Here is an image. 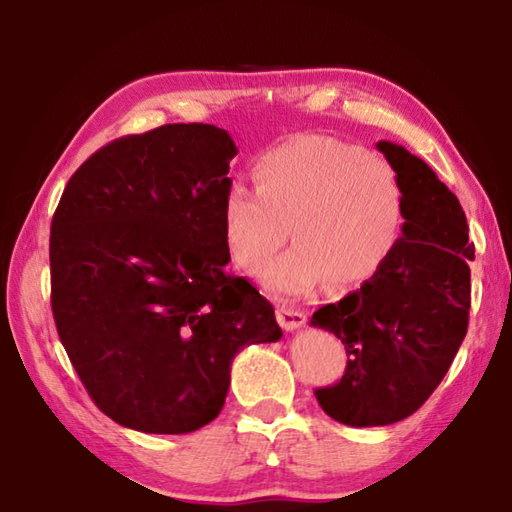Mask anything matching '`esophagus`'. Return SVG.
I'll list each match as a JSON object with an SVG mask.
<instances>
[{
    "mask_svg": "<svg viewBox=\"0 0 512 512\" xmlns=\"http://www.w3.org/2000/svg\"><path fill=\"white\" fill-rule=\"evenodd\" d=\"M277 319L284 328L297 330V328H302L306 324V313H304V310H299V308L282 304V306H277Z\"/></svg>",
    "mask_w": 512,
    "mask_h": 512,
    "instance_id": "1",
    "label": "esophagus"
}]
</instances>
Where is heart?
<instances>
[{
	"mask_svg": "<svg viewBox=\"0 0 512 512\" xmlns=\"http://www.w3.org/2000/svg\"><path fill=\"white\" fill-rule=\"evenodd\" d=\"M255 193L233 186L224 197L228 255L250 275L268 266L290 235L295 246L268 268L275 295L302 297L333 279L370 282L402 239L406 202L395 168L362 146L302 135L259 155Z\"/></svg>",
	"mask_w": 512,
	"mask_h": 512,
	"instance_id": "obj_1",
	"label": "heart"
}]
</instances>
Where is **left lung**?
<instances>
[{"instance_id":"1","label":"left lung","mask_w":512,"mask_h":512,"mask_svg":"<svg viewBox=\"0 0 512 512\" xmlns=\"http://www.w3.org/2000/svg\"><path fill=\"white\" fill-rule=\"evenodd\" d=\"M377 150L404 188L402 239L370 282L310 319L348 353L344 377L315 390L317 402L355 428L402 422L433 395L466 337L475 259L464 210L435 170L399 144Z\"/></svg>"}]
</instances>
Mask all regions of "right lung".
<instances>
[{"label": "right lung", "instance_id": "right-lung-1", "mask_svg": "<svg viewBox=\"0 0 512 512\" xmlns=\"http://www.w3.org/2000/svg\"><path fill=\"white\" fill-rule=\"evenodd\" d=\"M235 155L233 137L210 124L122 137L77 168L55 210L59 339L99 410L139 433L213 422L239 350L284 335L273 304L226 273Z\"/></svg>", "mask_w": 512, "mask_h": 512}]
</instances>
